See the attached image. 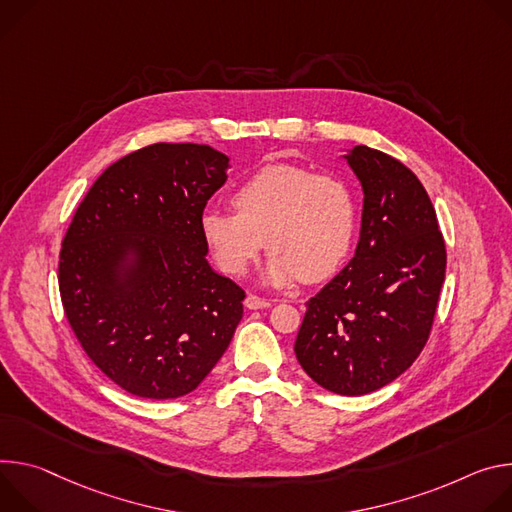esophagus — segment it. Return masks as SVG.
<instances>
[{
    "label": "esophagus",
    "mask_w": 512,
    "mask_h": 512,
    "mask_svg": "<svg viewBox=\"0 0 512 512\" xmlns=\"http://www.w3.org/2000/svg\"><path fill=\"white\" fill-rule=\"evenodd\" d=\"M244 305H246L248 309H266V307H270V301H268V299H262V297H258V295H248L246 301H244Z\"/></svg>",
    "instance_id": "34e87169"
}]
</instances>
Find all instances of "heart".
<instances>
[{
	"instance_id": "1",
	"label": "heart",
	"mask_w": 512,
	"mask_h": 512,
	"mask_svg": "<svg viewBox=\"0 0 512 512\" xmlns=\"http://www.w3.org/2000/svg\"><path fill=\"white\" fill-rule=\"evenodd\" d=\"M236 213L207 209L201 238L217 264L242 276L260 256L270 258L264 280L289 287L299 278L321 282L348 258L356 236V199L333 175H315L295 164H270L244 181L232 197Z\"/></svg>"
}]
</instances>
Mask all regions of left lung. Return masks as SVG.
Returning a JSON list of instances; mask_svg holds the SVG:
<instances>
[{
	"label": "left lung",
	"mask_w": 512,
	"mask_h": 512,
	"mask_svg": "<svg viewBox=\"0 0 512 512\" xmlns=\"http://www.w3.org/2000/svg\"><path fill=\"white\" fill-rule=\"evenodd\" d=\"M364 193L350 264L307 301L295 354L325 390L374 392L425 348L445 280V242L433 203L396 158L354 146L344 154Z\"/></svg>",
	"instance_id": "8db88e82"
}]
</instances>
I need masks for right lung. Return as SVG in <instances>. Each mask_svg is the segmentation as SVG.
I'll use <instances>...</instances> for the list:
<instances>
[{"mask_svg":"<svg viewBox=\"0 0 512 512\" xmlns=\"http://www.w3.org/2000/svg\"><path fill=\"white\" fill-rule=\"evenodd\" d=\"M230 158L158 142L113 162L59 260L65 315L91 362L142 399L195 390L230 346L246 293L207 262L199 221Z\"/></svg>","mask_w":512,"mask_h":512,"instance_id":"1","label":"right lung"}]
</instances>
